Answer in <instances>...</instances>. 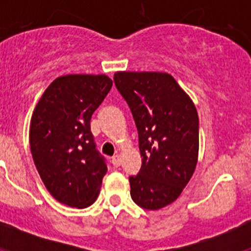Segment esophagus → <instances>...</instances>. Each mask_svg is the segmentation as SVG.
Listing matches in <instances>:
<instances>
[{"mask_svg":"<svg viewBox=\"0 0 251 251\" xmlns=\"http://www.w3.org/2000/svg\"><path fill=\"white\" fill-rule=\"evenodd\" d=\"M112 165L114 166V167H119L121 166V156L119 154H115V156L112 157Z\"/></svg>","mask_w":251,"mask_h":251,"instance_id":"esophagus-1","label":"esophagus"}]
</instances>
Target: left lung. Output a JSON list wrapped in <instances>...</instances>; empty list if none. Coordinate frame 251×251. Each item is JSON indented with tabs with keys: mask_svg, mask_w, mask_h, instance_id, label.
<instances>
[{
	"mask_svg": "<svg viewBox=\"0 0 251 251\" xmlns=\"http://www.w3.org/2000/svg\"><path fill=\"white\" fill-rule=\"evenodd\" d=\"M114 83L138 129L142 167L129 177L138 206L159 210L178 199L199 158V115L168 73L117 72Z\"/></svg>",
	"mask_w": 251,
	"mask_h": 251,
	"instance_id": "obj_1",
	"label": "left lung"
}]
</instances>
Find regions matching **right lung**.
Here are the masks:
<instances>
[{
	"instance_id": "right-lung-1",
	"label": "right lung",
	"mask_w": 251,
	"mask_h": 251,
	"mask_svg": "<svg viewBox=\"0 0 251 251\" xmlns=\"http://www.w3.org/2000/svg\"><path fill=\"white\" fill-rule=\"evenodd\" d=\"M104 74L56 77L35 106L30 123V150L46 190L70 207L92 205L106 174L95 150L90 119L109 93Z\"/></svg>"
}]
</instances>
